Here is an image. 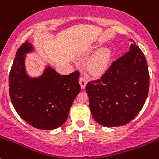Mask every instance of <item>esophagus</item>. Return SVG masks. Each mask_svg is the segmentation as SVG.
Wrapping results in <instances>:
<instances>
[{"mask_svg": "<svg viewBox=\"0 0 159 159\" xmlns=\"http://www.w3.org/2000/svg\"><path fill=\"white\" fill-rule=\"evenodd\" d=\"M79 83H80V85H81V89H84V88H85L86 84H87V80H86V78H83V77H80Z\"/></svg>", "mask_w": 159, "mask_h": 159, "instance_id": "34e87169", "label": "esophagus"}]
</instances>
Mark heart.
<instances>
[{"instance_id":"obj_1","label":"heart","mask_w":159,"mask_h":159,"mask_svg":"<svg viewBox=\"0 0 159 159\" xmlns=\"http://www.w3.org/2000/svg\"><path fill=\"white\" fill-rule=\"evenodd\" d=\"M111 57V50L109 48L98 50L91 58L88 64V70L92 75L98 76L104 73L108 67Z\"/></svg>"}]
</instances>
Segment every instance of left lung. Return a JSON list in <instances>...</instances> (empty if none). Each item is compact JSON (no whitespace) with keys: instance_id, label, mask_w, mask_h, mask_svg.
I'll return each mask as SVG.
<instances>
[{"instance_id":"8db88e82","label":"left lung","mask_w":159,"mask_h":159,"mask_svg":"<svg viewBox=\"0 0 159 159\" xmlns=\"http://www.w3.org/2000/svg\"><path fill=\"white\" fill-rule=\"evenodd\" d=\"M132 41L130 50L106 73L88 82L85 90L94 120L103 127L130 123L142 109L149 91V72L143 52Z\"/></svg>"}]
</instances>
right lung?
I'll return each instance as SVG.
<instances>
[{
	"label": "right lung",
	"mask_w": 159,
	"mask_h": 159,
	"mask_svg": "<svg viewBox=\"0 0 159 159\" xmlns=\"http://www.w3.org/2000/svg\"><path fill=\"white\" fill-rule=\"evenodd\" d=\"M34 47L25 41L17 50L9 74V94L21 118L37 129L51 130L62 126L71 105L81 91L80 73L61 75L48 66L38 78L27 75L25 65L27 53Z\"/></svg>",
	"instance_id": "add662e5"
}]
</instances>
